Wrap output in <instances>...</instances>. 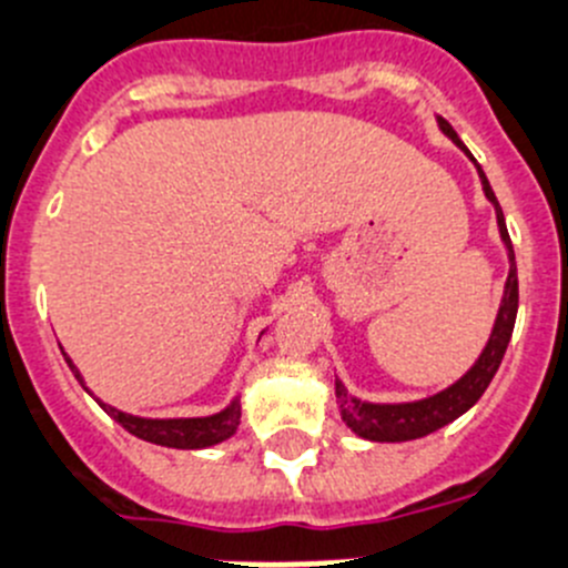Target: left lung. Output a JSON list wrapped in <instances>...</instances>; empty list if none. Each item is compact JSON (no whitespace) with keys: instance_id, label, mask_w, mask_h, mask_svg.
Masks as SVG:
<instances>
[{"instance_id":"8db88e82","label":"left lung","mask_w":568,"mask_h":568,"mask_svg":"<svg viewBox=\"0 0 568 568\" xmlns=\"http://www.w3.org/2000/svg\"><path fill=\"white\" fill-rule=\"evenodd\" d=\"M436 123H439L442 134L454 140L462 152L473 160V165H476L481 189H485V196L493 202V207H496L498 233H501V242L504 247H507V258H509V275H507V284H504V295H501V304H498V315H496V324H493L490 337H487L478 361L473 363L459 379H456L454 386L442 388V392L430 394V397L410 399V403H368V399L348 394V388L343 386L341 379H335V397H337V405H341L343 423L355 430L361 439H368V442L419 439V436L434 434V430L445 428L447 423L459 419L465 410H470L473 405L481 399V394L487 392L490 379L496 377L498 366H501L504 361V352H507L509 346V337H513L515 315H518V267H515L513 242H509L501 205H498L496 194H493L490 180L485 176L481 165L476 163L470 149H467V145L462 143L459 134L454 132V126H450L442 114H436Z\"/></svg>"}]
</instances>
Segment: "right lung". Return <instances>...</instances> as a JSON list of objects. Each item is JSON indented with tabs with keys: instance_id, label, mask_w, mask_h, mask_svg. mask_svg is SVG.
Wrapping results in <instances>:
<instances>
[{
	"instance_id": "add662e5",
	"label": "right lung",
	"mask_w": 568,
	"mask_h": 568,
	"mask_svg": "<svg viewBox=\"0 0 568 568\" xmlns=\"http://www.w3.org/2000/svg\"><path fill=\"white\" fill-rule=\"evenodd\" d=\"M67 366L72 368L75 379L87 388L83 383L81 372L75 368V363L64 355ZM90 392V388H87ZM98 399V397H95ZM103 410L112 416L114 423H121L123 428L129 430L132 436L143 442H152V445H163V447H176V450H202V447L220 445V442L231 439L236 434L239 423H242V403L239 397L231 399V405H225L222 410L211 416H180V419H152V416H134L126 414V410L114 408V405L103 403L98 399Z\"/></svg>"
}]
</instances>
